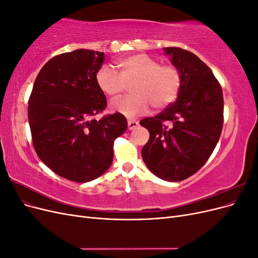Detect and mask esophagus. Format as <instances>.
<instances>
[{"label": "esophagus", "instance_id": "esophagus-1", "mask_svg": "<svg viewBox=\"0 0 258 258\" xmlns=\"http://www.w3.org/2000/svg\"><path fill=\"white\" fill-rule=\"evenodd\" d=\"M138 126H139V122L136 121V120H129V121H128V129H129V130L135 129V128H137Z\"/></svg>", "mask_w": 258, "mask_h": 258}]
</instances>
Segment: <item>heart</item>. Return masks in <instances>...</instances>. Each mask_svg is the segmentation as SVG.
Segmentation results:
<instances>
[{
  "label": "heart",
  "mask_w": 258,
  "mask_h": 258,
  "mask_svg": "<svg viewBox=\"0 0 258 258\" xmlns=\"http://www.w3.org/2000/svg\"><path fill=\"white\" fill-rule=\"evenodd\" d=\"M115 69L103 67L97 75L99 89L105 96L115 99L132 84V96L114 101L113 112L127 118L146 113L151 104L156 108L167 106L176 98L182 79L173 66H161L160 61L145 53L120 58L115 62Z\"/></svg>",
  "instance_id": "1"
}]
</instances>
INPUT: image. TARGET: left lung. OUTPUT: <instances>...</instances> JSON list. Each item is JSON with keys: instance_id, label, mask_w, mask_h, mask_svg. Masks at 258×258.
<instances>
[{"instance_id": "obj_1", "label": "left lung", "mask_w": 258, "mask_h": 258, "mask_svg": "<svg viewBox=\"0 0 258 258\" xmlns=\"http://www.w3.org/2000/svg\"><path fill=\"white\" fill-rule=\"evenodd\" d=\"M163 50L182 84L174 103L140 121L150 131L142 158L156 176L178 182L196 173L213 153L223 128L224 99L220 83L196 54L178 47Z\"/></svg>"}]
</instances>
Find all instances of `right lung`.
<instances>
[{
	"label": "right lung",
	"mask_w": 258,
	"mask_h": 258,
	"mask_svg": "<svg viewBox=\"0 0 258 258\" xmlns=\"http://www.w3.org/2000/svg\"><path fill=\"white\" fill-rule=\"evenodd\" d=\"M104 52L76 49L42 68L29 99L28 118L34 150L54 173L77 183L102 175L113 161V144L127 129L119 113L91 117L106 107L96 75Z\"/></svg>",
	"instance_id": "add662e5"
}]
</instances>
